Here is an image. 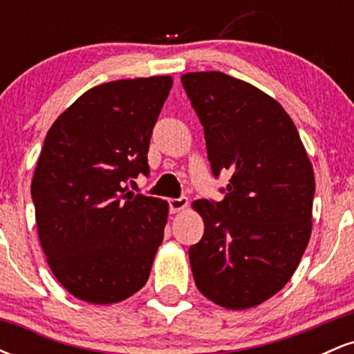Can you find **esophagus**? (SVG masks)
<instances>
[{
	"instance_id": "34e87169",
	"label": "esophagus",
	"mask_w": 354,
	"mask_h": 354,
	"mask_svg": "<svg viewBox=\"0 0 354 354\" xmlns=\"http://www.w3.org/2000/svg\"><path fill=\"white\" fill-rule=\"evenodd\" d=\"M168 205H169V211L171 213H180L188 206V198L186 196H180V198H171V200H168Z\"/></svg>"
}]
</instances>
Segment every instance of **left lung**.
Listing matches in <instances>:
<instances>
[{
	"instance_id": "8db88e82",
	"label": "left lung",
	"mask_w": 354,
	"mask_h": 354,
	"mask_svg": "<svg viewBox=\"0 0 354 354\" xmlns=\"http://www.w3.org/2000/svg\"><path fill=\"white\" fill-rule=\"evenodd\" d=\"M183 88L203 129L213 176L228 169L221 201L193 208L205 234L189 246L198 290L228 310L266 301L291 279L311 234L315 174L281 104L221 71L186 73Z\"/></svg>"
}]
</instances>
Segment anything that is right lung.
Instances as JSON below:
<instances>
[{
	"mask_svg": "<svg viewBox=\"0 0 354 354\" xmlns=\"http://www.w3.org/2000/svg\"><path fill=\"white\" fill-rule=\"evenodd\" d=\"M171 86V76L100 84L44 138L31 183L39 241L56 279L83 301H123L148 281L168 203L128 186L149 174V140Z\"/></svg>",
	"mask_w": 354,
	"mask_h": 354,
	"instance_id": "add662e5",
	"label": "right lung"
}]
</instances>
